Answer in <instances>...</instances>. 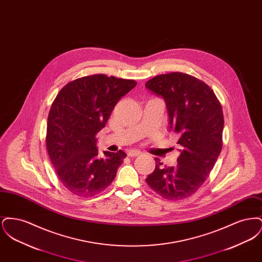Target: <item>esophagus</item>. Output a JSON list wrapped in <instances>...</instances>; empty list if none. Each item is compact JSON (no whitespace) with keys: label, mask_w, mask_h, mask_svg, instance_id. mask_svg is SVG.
Here are the masks:
<instances>
[{"label":"esophagus","mask_w":262,"mask_h":262,"mask_svg":"<svg viewBox=\"0 0 262 262\" xmlns=\"http://www.w3.org/2000/svg\"><path fill=\"white\" fill-rule=\"evenodd\" d=\"M140 154H141V152L137 151V150H130V151L127 152L128 157H137V156H139Z\"/></svg>","instance_id":"34e87169"}]
</instances>
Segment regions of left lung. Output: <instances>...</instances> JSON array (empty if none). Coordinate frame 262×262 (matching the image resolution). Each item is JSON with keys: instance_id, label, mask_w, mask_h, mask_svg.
I'll use <instances>...</instances> for the list:
<instances>
[{"instance_id": "left-lung-1", "label": "left lung", "mask_w": 262, "mask_h": 262, "mask_svg": "<svg viewBox=\"0 0 262 262\" xmlns=\"http://www.w3.org/2000/svg\"><path fill=\"white\" fill-rule=\"evenodd\" d=\"M145 88L166 101L170 128L181 145L178 165L167 167L155 158V170L145 181L166 200H185L203 185L222 150V106L210 86L184 73L157 75Z\"/></svg>"}]
</instances>
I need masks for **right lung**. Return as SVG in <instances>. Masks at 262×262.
I'll use <instances>...</instances> for the list:
<instances>
[{
  "label": "right lung",
  "instance_id": "add662e5",
  "mask_svg": "<svg viewBox=\"0 0 262 262\" xmlns=\"http://www.w3.org/2000/svg\"><path fill=\"white\" fill-rule=\"evenodd\" d=\"M136 85L134 79L88 75L67 83L52 103L46 147L59 180L73 194L93 196L114 181L126 154L105 151L100 159L96 135Z\"/></svg>",
  "mask_w": 262,
  "mask_h": 262
}]
</instances>
